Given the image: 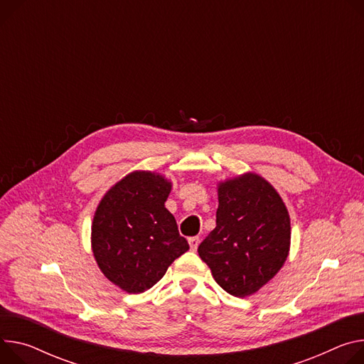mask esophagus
Instances as JSON below:
<instances>
[{
	"label": "esophagus",
	"mask_w": 364,
	"mask_h": 364,
	"mask_svg": "<svg viewBox=\"0 0 364 364\" xmlns=\"http://www.w3.org/2000/svg\"><path fill=\"white\" fill-rule=\"evenodd\" d=\"M188 244H190V248L193 251H196L197 247H199V244H200V238L199 237H191V238H188Z\"/></svg>",
	"instance_id": "34e87169"
}]
</instances>
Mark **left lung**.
<instances>
[{"instance_id":"8db88e82","label":"left lung","mask_w":364,"mask_h":364,"mask_svg":"<svg viewBox=\"0 0 364 364\" xmlns=\"http://www.w3.org/2000/svg\"><path fill=\"white\" fill-rule=\"evenodd\" d=\"M216 228L197 248L216 283L247 297L267 284L290 251V216L279 191L257 173L218 183Z\"/></svg>"}]
</instances>
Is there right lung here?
<instances>
[{"label":"right lung","instance_id":"add662e5","mask_svg":"<svg viewBox=\"0 0 364 364\" xmlns=\"http://www.w3.org/2000/svg\"><path fill=\"white\" fill-rule=\"evenodd\" d=\"M171 187V180L159 173L132 171L106 191L94 212L95 262L126 293L151 289L188 250L176 218L165 208Z\"/></svg>","mask_w":364,"mask_h":364}]
</instances>
